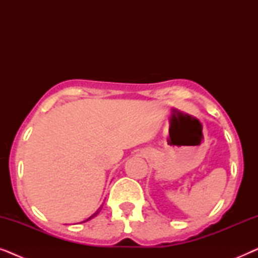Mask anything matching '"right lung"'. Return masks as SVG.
Here are the masks:
<instances>
[{"instance_id": "obj_1", "label": "right lung", "mask_w": 258, "mask_h": 258, "mask_svg": "<svg viewBox=\"0 0 258 258\" xmlns=\"http://www.w3.org/2000/svg\"><path fill=\"white\" fill-rule=\"evenodd\" d=\"M101 209H102V207L100 208V209H98V210L96 211V213H95V214H93V215H91V216H90L89 218H87V220H86V221H83V222H87V221H89V220H91V218H94L95 216H97V215H98V213H100V211H101ZM83 222H81V223H83Z\"/></svg>"}]
</instances>
